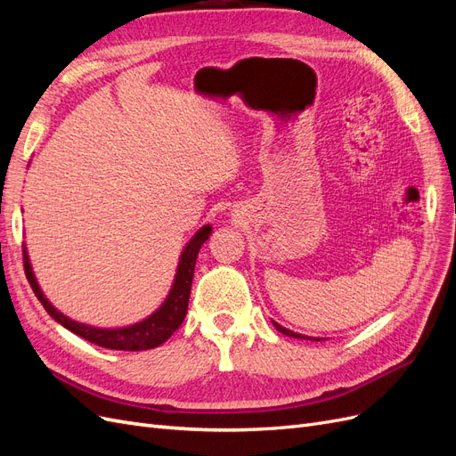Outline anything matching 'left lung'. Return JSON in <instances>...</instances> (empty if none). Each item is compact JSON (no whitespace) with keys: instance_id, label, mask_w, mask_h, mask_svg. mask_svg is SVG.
Wrapping results in <instances>:
<instances>
[{"instance_id":"1","label":"left lung","mask_w":456,"mask_h":456,"mask_svg":"<svg viewBox=\"0 0 456 456\" xmlns=\"http://www.w3.org/2000/svg\"><path fill=\"white\" fill-rule=\"evenodd\" d=\"M273 327L280 330V333H283V335H287V337H293V338H308V340H322V338H312V337H305V335H298V333H293V330H289V329H285V327H281L280 323H275L273 322Z\"/></svg>"}]
</instances>
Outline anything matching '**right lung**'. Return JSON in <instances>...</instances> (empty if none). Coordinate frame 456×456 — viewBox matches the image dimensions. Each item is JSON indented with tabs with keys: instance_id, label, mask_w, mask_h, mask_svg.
<instances>
[{
	"instance_id": "add662e5",
	"label": "right lung",
	"mask_w": 456,
	"mask_h": 456,
	"mask_svg": "<svg viewBox=\"0 0 456 456\" xmlns=\"http://www.w3.org/2000/svg\"><path fill=\"white\" fill-rule=\"evenodd\" d=\"M209 233H211V226H203L184 247L181 262H178V268H176L173 289H171L167 300H165L159 306V310H156L150 317H146L144 322L134 323L131 327H123V329L91 327V325L77 323V322L70 320V317L61 314L44 297V293H41L26 249H22L24 272H26V278H28V281H30L34 295L37 297L41 305H44L47 314L53 317L54 322H59L62 327L72 330V333H76L77 337L96 344V346L110 348V350H127V352L150 350V348H156V346H159V344H163L178 327L183 325L186 312H188V300H190L191 278H194L196 258H198L201 245L207 241V238H209Z\"/></svg>"
}]
</instances>
